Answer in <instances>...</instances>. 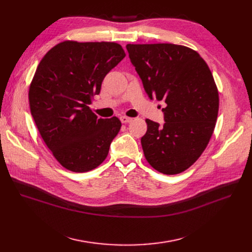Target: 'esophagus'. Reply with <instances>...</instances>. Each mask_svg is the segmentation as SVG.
Segmentation results:
<instances>
[{"label": "esophagus", "instance_id": "esophagus-1", "mask_svg": "<svg viewBox=\"0 0 252 252\" xmlns=\"http://www.w3.org/2000/svg\"><path fill=\"white\" fill-rule=\"evenodd\" d=\"M120 120H121L122 123H129V122L132 121V118L127 117V116H122L121 118H120Z\"/></svg>", "mask_w": 252, "mask_h": 252}]
</instances>
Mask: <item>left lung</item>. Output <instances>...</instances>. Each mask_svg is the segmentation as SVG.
Here are the masks:
<instances>
[{"label":"left lung","mask_w":252,"mask_h":252,"mask_svg":"<svg viewBox=\"0 0 252 252\" xmlns=\"http://www.w3.org/2000/svg\"><path fill=\"white\" fill-rule=\"evenodd\" d=\"M126 48L149 97L166 103L163 126L146 120L140 140L145 157L163 174L182 173L204 152L217 123L220 97L211 70L197 51L183 45Z\"/></svg>","instance_id":"1"}]
</instances>
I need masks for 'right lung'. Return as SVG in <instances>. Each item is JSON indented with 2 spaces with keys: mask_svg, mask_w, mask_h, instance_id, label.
I'll return each mask as SVG.
<instances>
[{
  "mask_svg": "<svg viewBox=\"0 0 252 252\" xmlns=\"http://www.w3.org/2000/svg\"><path fill=\"white\" fill-rule=\"evenodd\" d=\"M125 55L114 42L64 41L51 48L35 69L29 90L31 113L46 146L65 169L90 171L109 154L121 121L98 119L89 104Z\"/></svg>",
  "mask_w": 252,
  "mask_h": 252,
  "instance_id": "obj_1",
  "label": "right lung"
}]
</instances>
